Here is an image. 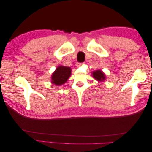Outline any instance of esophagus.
<instances>
[{
  "label": "esophagus",
  "instance_id": "1",
  "mask_svg": "<svg viewBox=\"0 0 152 152\" xmlns=\"http://www.w3.org/2000/svg\"><path fill=\"white\" fill-rule=\"evenodd\" d=\"M82 64H83V63H77V66H81Z\"/></svg>",
  "mask_w": 152,
  "mask_h": 152
}]
</instances>
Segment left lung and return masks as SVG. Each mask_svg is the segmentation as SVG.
<instances>
[{"label": "left lung", "mask_w": 152, "mask_h": 152, "mask_svg": "<svg viewBox=\"0 0 152 152\" xmlns=\"http://www.w3.org/2000/svg\"><path fill=\"white\" fill-rule=\"evenodd\" d=\"M93 77L99 82H102L106 79V75L101 70H97L92 73Z\"/></svg>", "instance_id": "obj_1"}]
</instances>
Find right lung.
Instances as JSON below:
<instances>
[{"label": "right lung", "instance_id": "add662e5", "mask_svg": "<svg viewBox=\"0 0 152 152\" xmlns=\"http://www.w3.org/2000/svg\"><path fill=\"white\" fill-rule=\"evenodd\" d=\"M71 74V69L70 67L58 66L52 75V83L56 86H62L70 77Z\"/></svg>", "mask_w": 152, "mask_h": 152}]
</instances>
